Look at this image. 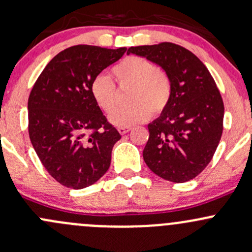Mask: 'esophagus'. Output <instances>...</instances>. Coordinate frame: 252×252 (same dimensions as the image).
Here are the masks:
<instances>
[{
	"instance_id": "esophagus-1",
	"label": "esophagus",
	"mask_w": 252,
	"mask_h": 252,
	"mask_svg": "<svg viewBox=\"0 0 252 252\" xmlns=\"http://www.w3.org/2000/svg\"><path fill=\"white\" fill-rule=\"evenodd\" d=\"M129 130H130V128H129V126H119V128H118L119 134H122V135L126 134Z\"/></svg>"
}]
</instances>
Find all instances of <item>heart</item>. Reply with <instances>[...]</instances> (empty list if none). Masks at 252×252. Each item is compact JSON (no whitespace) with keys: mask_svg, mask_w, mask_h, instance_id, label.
<instances>
[{"mask_svg":"<svg viewBox=\"0 0 252 252\" xmlns=\"http://www.w3.org/2000/svg\"><path fill=\"white\" fill-rule=\"evenodd\" d=\"M112 75L119 87L130 86L128 100L130 104L118 107V91L108 76L97 75L91 84V93L96 105L110 115L116 126H131L142 123L152 113L159 116L166 110L173 96V82L157 63L142 57H128L112 67Z\"/></svg>","mask_w":252,"mask_h":252,"instance_id":"obj_1","label":"heart"}]
</instances>
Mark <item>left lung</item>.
<instances>
[{
  "label": "left lung",
  "instance_id": "obj_1",
  "mask_svg": "<svg viewBox=\"0 0 252 252\" xmlns=\"http://www.w3.org/2000/svg\"><path fill=\"white\" fill-rule=\"evenodd\" d=\"M130 53L161 66L173 82L170 104L148 124L145 163L161 179L189 181L210 163L222 136L224 106L215 81L199 58L171 42L130 47Z\"/></svg>",
  "mask_w": 252,
  "mask_h": 252
}]
</instances>
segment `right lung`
<instances>
[{
	"mask_svg": "<svg viewBox=\"0 0 252 252\" xmlns=\"http://www.w3.org/2000/svg\"><path fill=\"white\" fill-rule=\"evenodd\" d=\"M126 50L70 47L50 60L33 84L28 102L31 144L63 186L88 187L110 168L121 134L93 99L91 84Z\"/></svg>",
	"mask_w": 252,
	"mask_h": 252,
	"instance_id": "right-lung-1",
	"label": "right lung"
}]
</instances>
